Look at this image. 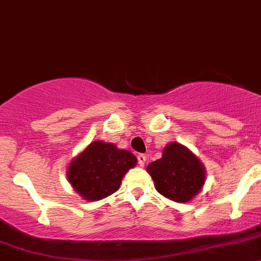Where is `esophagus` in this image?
Listing matches in <instances>:
<instances>
[{
  "label": "esophagus",
  "mask_w": 261,
  "mask_h": 261,
  "mask_svg": "<svg viewBox=\"0 0 261 261\" xmlns=\"http://www.w3.org/2000/svg\"><path fill=\"white\" fill-rule=\"evenodd\" d=\"M137 160H138V164H140V166H145L146 160H147V155H145V153H140V155L137 156Z\"/></svg>",
  "instance_id": "esophagus-1"
}]
</instances>
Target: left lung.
I'll return each instance as SVG.
<instances>
[{
	"label": "left lung",
	"instance_id": "left-lung-1",
	"mask_svg": "<svg viewBox=\"0 0 261 261\" xmlns=\"http://www.w3.org/2000/svg\"><path fill=\"white\" fill-rule=\"evenodd\" d=\"M159 193L177 202H187L202 187L205 170L198 159L177 142L164 148L163 158L147 166Z\"/></svg>",
	"mask_w": 261,
	"mask_h": 261
}]
</instances>
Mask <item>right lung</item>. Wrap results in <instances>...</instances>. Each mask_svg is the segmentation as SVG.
<instances>
[{"mask_svg":"<svg viewBox=\"0 0 261 261\" xmlns=\"http://www.w3.org/2000/svg\"><path fill=\"white\" fill-rule=\"evenodd\" d=\"M137 164V159L113 143L92 142L68 169L74 190L88 201H97L120 187L124 174Z\"/></svg>","mask_w":261,"mask_h":261,"instance_id":"1","label":"right lung"}]
</instances>
